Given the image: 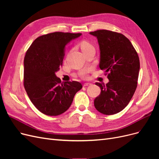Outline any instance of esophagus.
<instances>
[{"mask_svg": "<svg viewBox=\"0 0 159 159\" xmlns=\"http://www.w3.org/2000/svg\"><path fill=\"white\" fill-rule=\"evenodd\" d=\"M91 84H90V83H85L84 84V87H85V86H88V85H90Z\"/></svg>", "mask_w": 159, "mask_h": 159, "instance_id": "1", "label": "esophagus"}]
</instances>
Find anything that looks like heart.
Here are the masks:
<instances>
[{"label": "heart", "instance_id": "b5f03b06", "mask_svg": "<svg viewBox=\"0 0 159 159\" xmlns=\"http://www.w3.org/2000/svg\"><path fill=\"white\" fill-rule=\"evenodd\" d=\"M90 46H91L90 44H89L88 42H84L82 43V44H81V50H85V49H86V48H89V47H90ZM80 75L81 77H82V78H87V77H88V71L86 70H82V71H81L80 72Z\"/></svg>", "mask_w": 159, "mask_h": 159}]
</instances>
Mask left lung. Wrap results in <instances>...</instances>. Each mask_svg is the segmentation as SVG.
<instances>
[{
    "instance_id": "8db88e82",
    "label": "left lung",
    "mask_w": 159,
    "mask_h": 159,
    "mask_svg": "<svg viewBox=\"0 0 159 159\" xmlns=\"http://www.w3.org/2000/svg\"><path fill=\"white\" fill-rule=\"evenodd\" d=\"M97 38L100 50L99 68L108 73L109 82L95 83L101 93L94 106L104 115L117 113L131 101L137 86L140 61L131 42L122 34L107 30L89 32Z\"/></svg>"
}]
</instances>
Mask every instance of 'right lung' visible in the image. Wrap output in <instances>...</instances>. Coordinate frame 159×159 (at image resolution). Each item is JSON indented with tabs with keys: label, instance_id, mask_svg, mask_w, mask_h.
Here are the masks:
<instances>
[{
	"label": "right lung",
	"instance_id": "1",
	"mask_svg": "<svg viewBox=\"0 0 159 159\" xmlns=\"http://www.w3.org/2000/svg\"><path fill=\"white\" fill-rule=\"evenodd\" d=\"M81 33L56 32L37 38L24 60V86L34 105L49 116L68 110L75 93L82 88L78 81H65L56 75L62 66L66 47Z\"/></svg>",
	"mask_w": 159,
	"mask_h": 159
}]
</instances>
